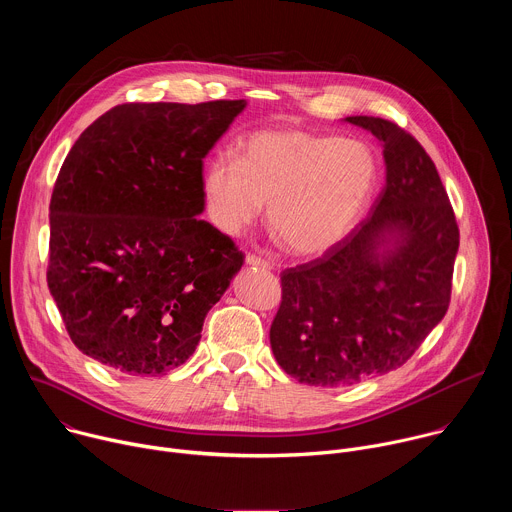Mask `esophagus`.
<instances>
[{"mask_svg":"<svg viewBox=\"0 0 512 512\" xmlns=\"http://www.w3.org/2000/svg\"><path fill=\"white\" fill-rule=\"evenodd\" d=\"M245 265H249V267H259V269H271V265H269L267 261H263V259L255 257V255H247V257H245Z\"/></svg>","mask_w":512,"mask_h":512,"instance_id":"esophagus-1","label":"esophagus"}]
</instances>
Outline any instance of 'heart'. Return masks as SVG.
<instances>
[{
  "label": "heart",
  "instance_id": "1",
  "mask_svg": "<svg viewBox=\"0 0 512 512\" xmlns=\"http://www.w3.org/2000/svg\"><path fill=\"white\" fill-rule=\"evenodd\" d=\"M375 176V156L360 139L261 129L243 141L239 162L218 154L206 164L202 190L223 233L239 235L269 204L267 223L283 247L316 259L356 227Z\"/></svg>",
  "mask_w": 512,
  "mask_h": 512
}]
</instances>
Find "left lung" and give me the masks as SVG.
Segmentation results:
<instances>
[{
	"label": "left lung",
	"mask_w": 512,
	"mask_h": 512,
	"mask_svg": "<svg viewBox=\"0 0 512 512\" xmlns=\"http://www.w3.org/2000/svg\"><path fill=\"white\" fill-rule=\"evenodd\" d=\"M348 123L383 145L385 188L330 253L281 273L269 340L279 367L312 387H348L405 364L450 306L460 231L419 141L393 121Z\"/></svg>",
	"instance_id": "1"
}]
</instances>
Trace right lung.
<instances>
[{"mask_svg": "<svg viewBox=\"0 0 512 512\" xmlns=\"http://www.w3.org/2000/svg\"><path fill=\"white\" fill-rule=\"evenodd\" d=\"M247 101L125 103L68 152L50 200L48 289L75 346L127 375L184 364L243 265L200 221L202 160Z\"/></svg>", "mask_w": 512, "mask_h": 512, "instance_id": "add662e5", "label": "right lung"}]
</instances>
